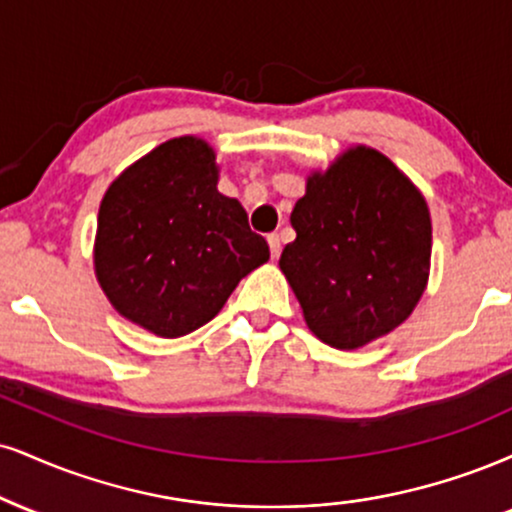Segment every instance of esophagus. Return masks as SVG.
I'll use <instances>...</instances> for the list:
<instances>
[{
	"instance_id": "1",
	"label": "esophagus",
	"mask_w": 512,
	"mask_h": 512,
	"mask_svg": "<svg viewBox=\"0 0 512 512\" xmlns=\"http://www.w3.org/2000/svg\"><path fill=\"white\" fill-rule=\"evenodd\" d=\"M267 243H269V250H272V257L276 260V257H279V252H281V238H279V233H269Z\"/></svg>"
}]
</instances>
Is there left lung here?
<instances>
[{"label":"left lung","instance_id":"8db88e82","mask_svg":"<svg viewBox=\"0 0 512 512\" xmlns=\"http://www.w3.org/2000/svg\"><path fill=\"white\" fill-rule=\"evenodd\" d=\"M279 267L319 341L367 346L410 317L429 279L432 219L389 157L357 145L307 178Z\"/></svg>","mask_w":512,"mask_h":512}]
</instances>
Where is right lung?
Masks as SVG:
<instances>
[{
    "instance_id": "right-lung-1",
    "label": "right lung",
    "mask_w": 512,
    "mask_h": 512,
    "mask_svg": "<svg viewBox=\"0 0 512 512\" xmlns=\"http://www.w3.org/2000/svg\"><path fill=\"white\" fill-rule=\"evenodd\" d=\"M205 140H166L102 197L95 274L116 312L162 338L217 317L233 288L269 260L238 200L217 190Z\"/></svg>"
}]
</instances>
